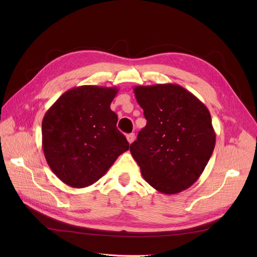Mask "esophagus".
<instances>
[{
    "label": "esophagus",
    "mask_w": 257,
    "mask_h": 257,
    "mask_svg": "<svg viewBox=\"0 0 257 257\" xmlns=\"http://www.w3.org/2000/svg\"><path fill=\"white\" fill-rule=\"evenodd\" d=\"M134 140H136V134H134V133L127 134V141H128L129 144H132L134 142Z\"/></svg>",
    "instance_id": "1"
}]
</instances>
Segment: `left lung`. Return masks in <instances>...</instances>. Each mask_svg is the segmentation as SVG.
<instances>
[{"label": "left lung", "mask_w": 257, "mask_h": 257, "mask_svg": "<svg viewBox=\"0 0 257 257\" xmlns=\"http://www.w3.org/2000/svg\"><path fill=\"white\" fill-rule=\"evenodd\" d=\"M147 125L130 152L144 179L172 195L192 186L213 152L215 133L207 107L177 84L136 86Z\"/></svg>", "instance_id": "1"}]
</instances>
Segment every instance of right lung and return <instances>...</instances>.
I'll use <instances>...</instances> for the list:
<instances>
[{"label":"right lung","mask_w":257,"mask_h":257,"mask_svg":"<svg viewBox=\"0 0 257 257\" xmlns=\"http://www.w3.org/2000/svg\"><path fill=\"white\" fill-rule=\"evenodd\" d=\"M116 87L83 85L65 91L46 112L43 149L52 172L76 188L97 182L129 149L110 109Z\"/></svg>","instance_id":"obj_1"}]
</instances>
